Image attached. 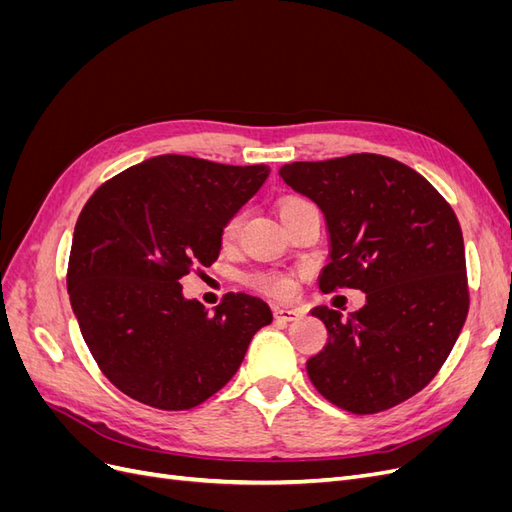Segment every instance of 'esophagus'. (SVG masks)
Returning <instances> with one entry per match:
<instances>
[{
    "label": "esophagus",
    "mask_w": 512,
    "mask_h": 512,
    "mask_svg": "<svg viewBox=\"0 0 512 512\" xmlns=\"http://www.w3.org/2000/svg\"><path fill=\"white\" fill-rule=\"evenodd\" d=\"M273 316L277 320L290 322V320H297L301 316V312H299V309H290V307H273Z\"/></svg>",
    "instance_id": "obj_1"
}]
</instances>
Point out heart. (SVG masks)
<instances>
[{
    "instance_id": "1",
    "label": "heart",
    "mask_w": 512,
    "mask_h": 512,
    "mask_svg": "<svg viewBox=\"0 0 512 512\" xmlns=\"http://www.w3.org/2000/svg\"><path fill=\"white\" fill-rule=\"evenodd\" d=\"M303 205H309L307 200H303L299 196H286V198L280 200V215H286V213L299 209ZM243 224H245V211H235L232 215H228L226 222L220 228L222 245L228 247V245L235 243L241 235ZM250 284L254 288H258L260 292L271 294V297H277V299L290 297L292 290H294L292 277L288 273H282V271H256V273L250 275Z\"/></svg>"
}]
</instances>
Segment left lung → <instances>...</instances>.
<instances>
[{"label": "left lung", "mask_w": 512, "mask_h": 512, "mask_svg": "<svg viewBox=\"0 0 512 512\" xmlns=\"http://www.w3.org/2000/svg\"><path fill=\"white\" fill-rule=\"evenodd\" d=\"M280 177L327 220L331 262L320 290L367 294L348 316L314 307L329 342L307 361L309 380L352 414L399 406L436 378L468 318L466 247L455 211L423 175L378 153L292 162Z\"/></svg>", "instance_id": "obj_1"}]
</instances>
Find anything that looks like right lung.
Wrapping results in <instances>:
<instances>
[{
	"label": "right lung",
	"mask_w": 512,
	"mask_h": 512,
	"mask_svg": "<svg viewBox=\"0 0 512 512\" xmlns=\"http://www.w3.org/2000/svg\"><path fill=\"white\" fill-rule=\"evenodd\" d=\"M269 166L158 156L102 183L74 226L68 294L102 374L145 406L203 404L237 374L269 305L228 292L209 314L179 280L220 256V228Z\"/></svg>",
	"instance_id": "obj_1"
}]
</instances>
